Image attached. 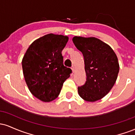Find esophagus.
<instances>
[{"instance_id": "esophagus-1", "label": "esophagus", "mask_w": 135, "mask_h": 135, "mask_svg": "<svg viewBox=\"0 0 135 135\" xmlns=\"http://www.w3.org/2000/svg\"><path fill=\"white\" fill-rule=\"evenodd\" d=\"M71 69H72V72H73V73H74L75 72V66H72V68H71Z\"/></svg>"}]
</instances>
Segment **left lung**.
Returning a JSON list of instances; mask_svg holds the SVG:
<instances>
[{
	"label": "left lung",
	"mask_w": 135,
	"mask_h": 135,
	"mask_svg": "<svg viewBox=\"0 0 135 135\" xmlns=\"http://www.w3.org/2000/svg\"><path fill=\"white\" fill-rule=\"evenodd\" d=\"M75 47L83 53L86 80L78 87L79 94L87 102L100 100L108 93L117 80L118 59L113 49L95 37H74Z\"/></svg>",
	"instance_id": "left-lung-1"
}]
</instances>
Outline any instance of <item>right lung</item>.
I'll list each match as a JSON object with an SVG mask.
<instances>
[{
  "mask_svg": "<svg viewBox=\"0 0 135 135\" xmlns=\"http://www.w3.org/2000/svg\"><path fill=\"white\" fill-rule=\"evenodd\" d=\"M69 37L49 33L35 40L22 60L25 80L34 97L51 102L60 94L72 70L63 65V49Z\"/></svg>",
  "mask_w": 135,
  "mask_h": 135,
  "instance_id": "right-lung-1",
  "label": "right lung"
}]
</instances>
